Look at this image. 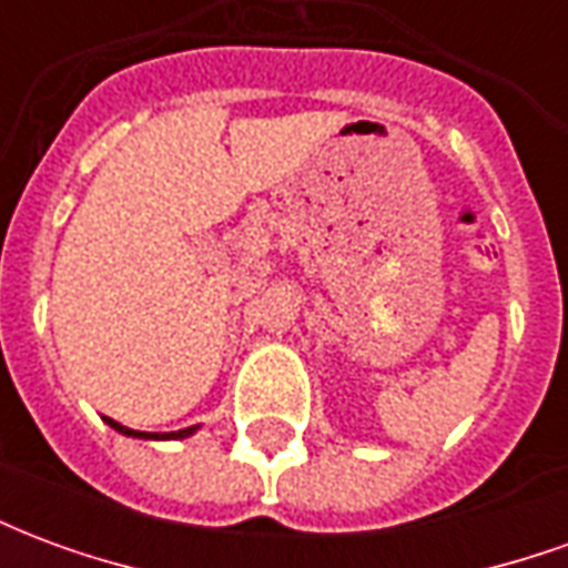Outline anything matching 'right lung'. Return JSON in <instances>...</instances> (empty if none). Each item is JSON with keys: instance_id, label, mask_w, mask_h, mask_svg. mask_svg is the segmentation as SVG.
I'll use <instances>...</instances> for the list:
<instances>
[{"instance_id": "obj_1", "label": "right lung", "mask_w": 568, "mask_h": 568, "mask_svg": "<svg viewBox=\"0 0 568 568\" xmlns=\"http://www.w3.org/2000/svg\"><path fill=\"white\" fill-rule=\"evenodd\" d=\"M105 423L115 428V432H121V435H128V438H145V440H179V438H191L194 432H197L200 426H187V428H179V432H136V428H128L121 426V423H115V419L105 417Z\"/></svg>"}]
</instances>
